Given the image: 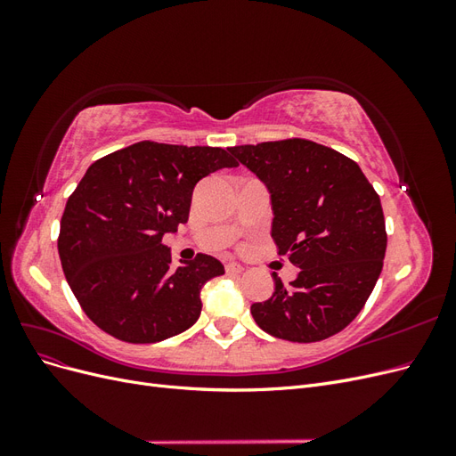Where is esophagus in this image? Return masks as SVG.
I'll use <instances>...</instances> for the list:
<instances>
[{
  "label": "esophagus",
  "mask_w": 456,
  "mask_h": 456,
  "mask_svg": "<svg viewBox=\"0 0 456 456\" xmlns=\"http://www.w3.org/2000/svg\"><path fill=\"white\" fill-rule=\"evenodd\" d=\"M245 268L240 265V262H228L226 265V273L230 275H236V273H241Z\"/></svg>",
  "instance_id": "1"
}]
</instances>
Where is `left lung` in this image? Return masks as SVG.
Here are the masks:
<instances>
[{"label": "left lung", "mask_w": 456, "mask_h": 456, "mask_svg": "<svg viewBox=\"0 0 456 456\" xmlns=\"http://www.w3.org/2000/svg\"><path fill=\"white\" fill-rule=\"evenodd\" d=\"M230 151L266 186L272 238L297 268L287 287L251 306L275 338L317 342L362 312L382 272L386 226L380 198L360 165L312 141L233 146Z\"/></svg>", "instance_id": "8db88e82"}]
</instances>
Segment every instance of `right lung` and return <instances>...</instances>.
Here are the masks:
<instances>
[{
	"label": "right lung",
	"mask_w": 456,
	"mask_h": 456,
	"mask_svg": "<svg viewBox=\"0 0 456 456\" xmlns=\"http://www.w3.org/2000/svg\"><path fill=\"white\" fill-rule=\"evenodd\" d=\"M224 167L238 163L223 148L144 141L87 169L66 201L59 255L72 293L104 333L150 344L198 322L201 289L224 266L200 253L171 268L161 238L186 223L201 178Z\"/></svg>",
	"instance_id": "right-lung-1"
}]
</instances>
